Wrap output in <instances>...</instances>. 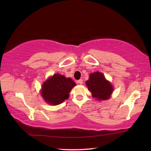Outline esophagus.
Returning a JSON list of instances; mask_svg holds the SVG:
<instances>
[{
	"label": "esophagus",
	"instance_id": "esophagus-1",
	"mask_svg": "<svg viewBox=\"0 0 151 151\" xmlns=\"http://www.w3.org/2000/svg\"><path fill=\"white\" fill-rule=\"evenodd\" d=\"M77 83H78V84H82V83H83L82 79H80V80H78V81H77Z\"/></svg>",
	"mask_w": 151,
	"mask_h": 151
}]
</instances>
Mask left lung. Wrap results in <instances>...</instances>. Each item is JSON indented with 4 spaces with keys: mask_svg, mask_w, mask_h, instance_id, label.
Instances as JSON below:
<instances>
[{
    "mask_svg": "<svg viewBox=\"0 0 151 151\" xmlns=\"http://www.w3.org/2000/svg\"><path fill=\"white\" fill-rule=\"evenodd\" d=\"M86 84L93 97L96 98L98 101L108 100L110 98L114 90L111 83L100 72L91 73Z\"/></svg>",
    "mask_w": 151,
    "mask_h": 151,
    "instance_id": "1",
    "label": "left lung"
}]
</instances>
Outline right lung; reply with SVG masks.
I'll return each instance as SVG.
<instances>
[{"instance_id": "1", "label": "right lung", "mask_w": 151, "mask_h": 151, "mask_svg": "<svg viewBox=\"0 0 151 151\" xmlns=\"http://www.w3.org/2000/svg\"><path fill=\"white\" fill-rule=\"evenodd\" d=\"M75 86L70 78L54 74L45 81L41 87V94L47 104L58 105L69 98V93Z\"/></svg>"}]
</instances>
